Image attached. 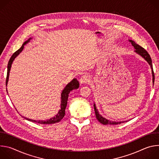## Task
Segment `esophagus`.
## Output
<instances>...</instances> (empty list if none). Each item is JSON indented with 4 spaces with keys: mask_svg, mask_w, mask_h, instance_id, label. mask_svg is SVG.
<instances>
[{
    "mask_svg": "<svg viewBox=\"0 0 159 159\" xmlns=\"http://www.w3.org/2000/svg\"><path fill=\"white\" fill-rule=\"evenodd\" d=\"M89 78L87 75H83L80 79V82L81 84L87 83V82H89Z\"/></svg>",
    "mask_w": 159,
    "mask_h": 159,
    "instance_id": "esophagus-1",
    "label": "esophagus"
}]
</instances>
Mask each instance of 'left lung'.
I'll list each match as a JSON object with an SVG mask.
<instances>
[{
	"label": "left lung",
	"instance_id": "8db88e82",
	"mask_svg": "<svg viewBox=\"0 0 159 159\" xmlns=\"http://www.w3.org/2000/svg\"><path fill=\"white\" fill-rule=\"evenodd\" d=\"M129 41L131 43V44H133V46L134 47L135 50L134 52H137V53H139V55H140L142 57H143L149 63V65L151 66L152 68V76H153V82H154V80H155V75H154V72H153V66H152V59L151 57L150 56V55L148 54V53L146 51V50H145L143 47H142L140 45L137 44L133 40H129ZM94 111H95V114H96V117L97 118V120L102 125H118V124H121L123 122H114V121H110L105 118H104L102 116H101V115H100L98 112V109H96V105L94 104Z\"/></svg>",
	"mask_w": 159,
	"mask_h": 159
}]
</instances>
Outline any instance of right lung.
Instances as JSON below:
<instances>
[{"label": "right lung", "mask_w": 159, "mask_h": 159, "mask_svg": "<svg viewBox=\"0 0 159 159\" xmlns=\"http://www.w3.org/2000/svg\"><path fill=\"white\" fill-rule=\"evenodd\" d=\"M30 39H29L28 41H25L23 44H22V45L21 46V47L18 50H17L16 52H14L12 55L11 56L9 62H8V65H7V77H6V85L7 84V82H8V80H9V72H10V70H11V65L12 63V61L13 60H14V58L22 51V50H23V48H24V45L26 44L28 42H29ZM79 83L78 82V80L76 79H73L69 84H68L66 87H65V89L63 90V91L61 93V109H60V111H58V114L53 118L50 119L49 120H47V121H35V120H30V119H28V118H26V120H28V121H32V122H34V123H39V124H47V125H51V124H55V123H57L59 121H60L65 116V108L66 107V104H67V101H68V98H69V94L70 93V91H72V90H74V89H77L79 88ZM7 89V88H6Z\"/></svg>", "instance_id": "1"}]
</instances>
